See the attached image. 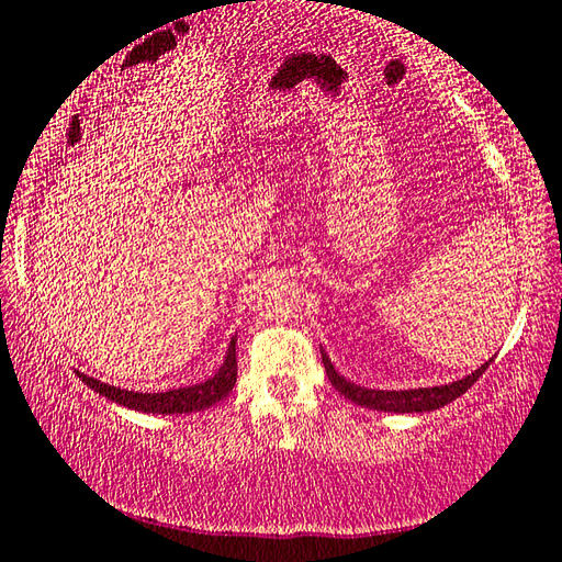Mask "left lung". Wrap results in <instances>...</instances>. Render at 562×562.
Returning <instances> with one entry per match:
<instances>
[{"mask_svg": "<svg viewBox=\"0 0 562 562\" xmlns=\"http://www.w3.org/2000/svg\"><path fill=\"white\" fill-rule=\"evenodd\" d=\"M322 361L331 385L346 397V401H351L361 407H369V411H381V413H430V411H440V407H445L447 403H452L454 397L467 393V387H472L479 381V375L488 369V363L494 359L484 361L476 371H472L459 381L445 383V385H430V387H407V391H379V387H366L344 379V375L336 371V366L331 363V359L326 356L324 349H322Z\"/></svg>", "mask_w": 562, "mask_h": 562, "instance_id": "left-lung-1", "label": "left lung"}]
</instances>
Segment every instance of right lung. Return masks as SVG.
<instances>
[{
  "label": "right lung",
  "instance_id": "1",
  "mask_svg": "<svg viewBox=\"0 0 562 562\" xmlns=\"http://www.w3.org/2000/svg\"><path fill=\"white\" fill-rule=\"evenodd\" d=\"M236 341H238V336H233L231 344H228L226 359H223V363H221V369L213 375H209L206 381L175 387V391H165V393L125 391V387H117V385L98 381V379H93V375H86L80 371H76V373H78V379L90 387V391L105 395L108 401L127 407V411L151 413V415L196 413V411H206V407L221 403L223 397H226L233 391V385H236V379H238Z\"/></svg>",
  "mask_w": 562,
  "mask_h": 562
}]
</instances>
